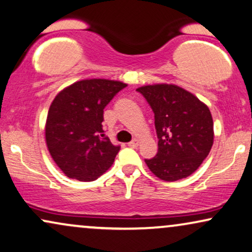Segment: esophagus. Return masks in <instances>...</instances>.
I'll list each match as a JSON object with an SVG mask.
<instances>
[{
    "label": "esophagus",
    "mask_w": 252,
    "mask_h": 252,
    "mask_svg": "<svg viewBox=\"0 0 252 252\" xmlns=\"http://www.w3.org/2000/svg\"><path fill=\"white\" fill-rule=\"evenodd\" d=\"M128 146L130 147V148H136V147L139 146V140H136V139L132 140V141L128 142Z\"/></svg>",
    "instance_id": "34e87169"
}]
</instances>
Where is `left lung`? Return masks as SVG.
<instances>
[{
  "mask_svg": "<svg viewBox=\"0 0 252 252\" xmlns=\"http://www.w3.org/2000/svg\"><path fill=\"white\" fill-rule=\"evenodd\" d=\"M152 107L158 139L155 158L145 159L150 171L165 182L193 174L210 154L213 119L207 105L175 84L138 88Z\"/></svg>",
  "mask_w": 252,
  "mask_h": 252,
  "instance_id": "obj_1",
  "label": "left lung"
}]
</instances>
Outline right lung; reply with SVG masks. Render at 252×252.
<instances>
[{
    "instance_id": "right-lung-1",
    "label": "right lung",
    "mask_w": 252,
    "mask_h": 252,
    "mask_svg": "<svg viewBox=\"0 0 252 252\" xmlns=\"http://www.w3.org/2000/svg\"><path fill=\"white\" fill-rule=\"evenodd\" d=\"M127 87L119 81L93 78L60 91L48 110L45 136L48 152L63 174L94 181L113 164L120 146L104 136V109Z\"/></svg>"
}]
</instances>
